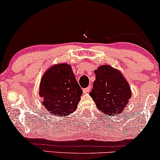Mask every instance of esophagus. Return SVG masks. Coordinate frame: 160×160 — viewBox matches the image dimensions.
I'll list each match as a JSON object with an SVG mask.
<instances>
[{
  "label": "esophagus",
  "instance_id": "esophagus-1",
  "mask_svg": "<svg viewBox=\"0 0 160 160\" xmlns=\"http://www.w3.org/2000/svg\"><path fill=\"white\" fill-rule=\"evenodd\" d=\"M91 88H92L91 86H89L88 87H87V88H85V89H83V92H84V93L89 92L91 90Z\"/></svg>",
  "mask_w": 160,
  "mask_h": 160
}]
</instances>
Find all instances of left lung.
<instances>
[{
	"mask_svg": "<svg viewBox=\"0 0 160 160\" xmlns=\"http://www.w3.org/2000/svg\"><path fill=\"white\" fill-rule=\"evenodd\" d=\"M95 81L89 95L100 112L108 116L119 115L130 99V84L121 72L103 65L95 71Z\"/></svg>",
	"mask_w": 160,
	"mask_h": 160,
	"instance_id": "8db88e82",
	"label": "left lung"
}]
</instances>
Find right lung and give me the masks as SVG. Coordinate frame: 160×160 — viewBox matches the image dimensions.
I'll return each mask as SVG.
<instances>
[{
	"label": "right lung",
	"instance_id": "add662e5",
	"mask_svg": "<svg viewBox=\"0 0 160 160\" xmlns=\"http://www.w3.org/2000/svg\"><path fill=\"white\" fill-rule=\"evenodd\" d=\"M82 92L71 66L66 63L52 65L41 78L39 95L42 104L55 116L65 117L75 111Z\"/></svg>",
	"mask_w": 160,
	"mask_h": 160
}]
</instances>
